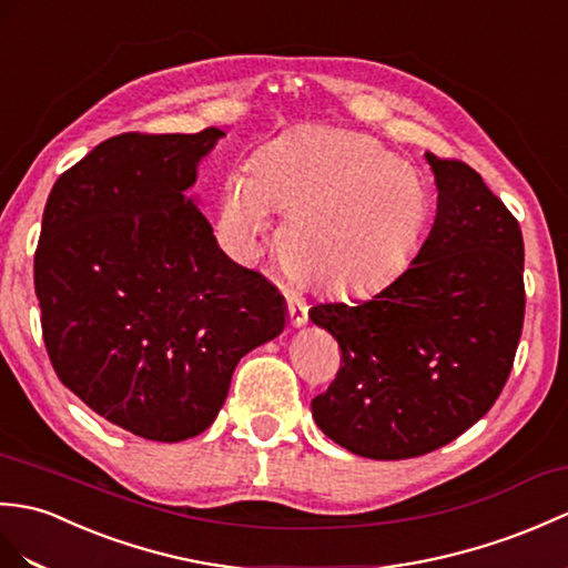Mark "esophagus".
Instances as JSON below:
<instances>
[{
    "label": "esophagus",
    "mask_w": 568,
    "mask_h": 568,
    "mask_svg": "<svg viewBox=\"0 0 568 568\" xmlns=\"http://www.w3.org/2000/svg\"><path fill=\"white\" fill-rule=\"evenodd\" d=\"M287 322L295 328L307 324V310L297 297H287Z\"/></svg>",
    "instance_id": "esophagus-1"
}]
</instances>
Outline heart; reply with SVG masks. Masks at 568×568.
Listing matches in <instances>:
<instances>
[{
    "label": "heart",
    "instance_id": "heart-1",
    "mask_svg": "<svg viewBox=\"0 0 568 568\" xmlns=\"http://www.w3.org/2000/svg\"><path fill=\"white\" fill-rule=\"evenodd\" d=\"M428 210L420 179L377 140L307 128L263 148L224 183L222 217L254 254L268 213L285 215L278 252L293 278L332 295L371 293L412 254Z\"/></svg>",
    "mask_w": 568,
    "mask_h": 568
}]
</instances>
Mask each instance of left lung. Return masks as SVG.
Instances as JSON below:
<instances>
[{"mask_svg": "<svg viewBox=\"0 0 568 568\" xmlns=\"http://www.w3.org/2000/svg\"><path fill=\"white\" fill-rule=\"evenodd\" d=\"M426 160L438 213L412 266L373 300L310 310L341 348L312 416L334 443L371 459L426 455L477 424L504 389L523 334L518 220L469 164Z\"/></svg>", "mask_w": 568, "mask_h": 568, "instance_id": "1", "label": "left lung"}]
</instances>
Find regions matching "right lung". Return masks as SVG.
<instances>
[{"label":"right lung","mask_w":568,"mask_h":568,"mask_svg":"<svg viewBox=\"0 0 568 568\" xmlns=\"http://www.w3.org/2000/svg\"><path fill=\"white\" fill-rule=\"evenodd\" d=\"M222 135H115L45 203L33 283L50 363L91 412L148 440L203 433L236 363L285 328L283 295L222 252L186 195Z\"/></svg>","instance_id":"add662e5"}]
</instances>
